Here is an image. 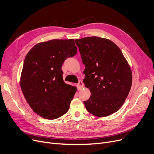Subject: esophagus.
<instances>
[{
  "mask_svg": "<svg viewBox=\"0 0 154 154\" xmlns=\"http://www.w3.org/2000/svg\"><path fill=\"white\" fill-rule=\"evenodd\" d=\"M77 85L78 89H79V90H80V89H82V88H83V87H84V84H83L82 81H81V80H80V81L78 82V84H77Z\"/></svg>",
  "mask_w": 154,
  "mask_h": 154,
  "instance_id": "1",
  "label": "esophagus"
}]
</instances>
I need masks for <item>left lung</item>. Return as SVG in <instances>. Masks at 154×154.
<instances>
[{
	"instance_id": "left-lung-1",
	"label": "left lung",
	"mask_w": 154,
	"mask_h": 154,
	"mask_svg": "<svg viewBox=\"0 0 154 154\" xmlns=\"http://www.w3.org/2000/svg\"><path fill=\"white\" fill-rule=\"evenodd\" d=\"M82 61L85 86L91 92L84 101L87 110L94 116L106 117L117 112L130 92L132 75L120 48L111 40L98 37L75 40Z\"/></svg>"
}]
</instances>
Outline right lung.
Returning <instances> with one entry per match:
<instances>
[{"instance_id":"right-lung-1","label":"right lung","mask_w":154,"mask_h":154,"mask_svg":"<svg viewBox=\"0 0 154 154\" xmlns=\"http://www.w3.org/2000/svg\"><path fill=\"white\" fill-rule=\"evenodd\" d=\"M77 52L74 39H54L32 47L24 60L20 87L34 112L55 119L69 110L76 88L63 82L62 66Z\"/></svg>"}]
</instances>
